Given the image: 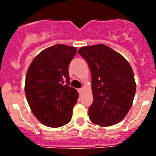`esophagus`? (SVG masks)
Here are the masks:
<instances>
[{
  "mask_svg": "<svg viewBox=\"0 0 156 156\" xmlns=\"http://www.w3.org/2000/svg\"><path fill=\"white\" fill-rule=\"evenodd\" d=\"M82 90H83L82 88H80V89L78 90V93H79V94H81V92H82Z\"/></svg>",
  "mask_w": 156,
  "mask_h": 156,
  "instance_id": "esophagus-1",
  "label": "esophagus"
}]
</instances>
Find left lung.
Here are the masks:
<instances>
[{
    "label": "left lung",
    "mask_w": 156,
    "mask_h": 156,
    "mask_svg": "<svg viewBox=\"0 0 156 156\" xmlns=\"http://www.w3.org/2000/svg\"><path fill=\"white\" fill-rule=\"evenodd\" d=\"M78 53L87 61L92 75L90 119L101 127L119 123L130 110L136 92L131 66L120 53L101 44L82 47Z\"/></svg>",
    "instance_id": "1"
}]
</instances>
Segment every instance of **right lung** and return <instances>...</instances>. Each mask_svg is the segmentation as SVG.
Here are the masks:
<instances>
[{
  "label": "right lung",
  "instance_id": "1",
  "mask_svg": "<svg viewBox=\"0 0 156 156\" xmlns=\"http://www.w3.org/2000/svg\"><path fill=\"white\" fill-rule=\"evenodd\" d=\"M77 48L56 44L35 56L27 71L25 93L31 112L45 126L59 127L72 119L78 94L70 87L69 65Z\"/></svg>",
  "mask_w": 156,
  "mask_h": 156
}]
</instances>
